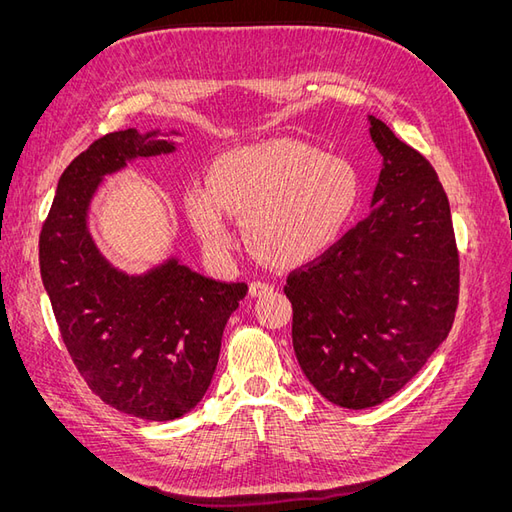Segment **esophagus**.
Returning <instances> with one entry per match:
<instances>
[{
  "mask_svg": "<svg viewBox=\"0 0 512 512\" xmlns=\"http://www.w3.org/2000/svg\"><path fill=\"white\" fill-rule=\"evenodd\" d=\"M271 290H273V286L267 284V282H252L250 284V294H252V297H265V294H269Z\"/></svg>",
  "mask_w": 512,
  "mask_h": 512,
  "instance_id": "1",
  "label": "esophagus"
}]
</instances>
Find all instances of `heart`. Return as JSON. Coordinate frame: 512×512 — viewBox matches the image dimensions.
<instances>
[{
	"label": "heart",
	"mask_w": 512,
	"mask_h": 512,
	"mask_svg": "<svg viewBox=\"0 0 512 512\" xmlns=\"http://www.w3.org/2000/svg\"><path fill=\"white\" fill-rule=\"evenodd\" d=\"M359 196V177L344 158L301 138H271L224 151L211 162L207 183L185 185L181 203L211 254L235 250L230 215H245V235L258 258L301 267L342 237Z\"/></svg>",
	"instance_id": "heart-1"
}]
</instances>
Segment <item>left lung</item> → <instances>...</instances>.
Segmentation results:
<instances>
[{
	"label": "left lung",
	"mask_w": 512,
	"mask_h": 512,
	"mask_svg": "<svg viewBox=\"0 0 512 512\" xmlns=\"http://www.w3.org/2000/svg\"><path fill=\"white\" fill-rule=\"evenodd\" d=\"M382 156L371 213L331 250L292 271V346L331 404H382L418 374L453 327L459 256L433 166L367 117Z\"/></svg>",
	"instance_id": "1"
}]
</instances>
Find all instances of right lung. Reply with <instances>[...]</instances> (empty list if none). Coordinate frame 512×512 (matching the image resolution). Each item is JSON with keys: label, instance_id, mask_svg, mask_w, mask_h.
Returning a JSON list of instances; mask_svg holds the SVG:
<instances>
[{"label": "right lung", "instance_id": "add662e5", "mask_svg": "<svg viewBox=\"0 0 512 512\" xmlns=\"http://www.w3.org/2000/svg\"><path fill=\"white\" fill-rule=\"evenodd\" d=\"M160 130L111 132L59 177L40 232V273L76 369L108 406L147 421H173L205 397L224 327L247 284L215 282L177 256L145 273L113 267L89 232L91 200L106 175L136 158L173 153Z\"/></svg>", "mask_w": 512, "mask_h": 512}]
</instances>
